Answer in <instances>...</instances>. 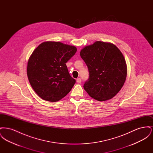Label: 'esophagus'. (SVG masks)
I'll use <instances>...</instances> for the list:
<instances>
[{"instance_id": "1", "label": "esophagus", "mask_w": 153, "mask_h": 153, "mask_svg": "<svg viewBox=\"0 0 153 153\" xmlns=\"http://www.w3.org/2000/svg\"><path fill=\"white\" fill-rule=\"evenodd\" d=\"M77 82H78V83H81V79H80V78H78V79H77Z\"/></svg>"}]
</instances>
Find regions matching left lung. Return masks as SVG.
<instances>
[{
	"instance_id": "left-lung-1",
	"label": "left lung",
	"mask_w": 153,
	"mask_h": 153,
	"mask_svg": "<svg viewBox=\"0 0 153 153\" xmlns=\"http://www.w3.org/2000/svg\"><path fill=\"white\" fill-rule=\"evenodd\" d=\"M80 56L89 76L84 88L91 97L102 102L114 97L123 86L127 65L123 55L114 44L102 41L84 47Z\"/></svg>"
}]
</instances>
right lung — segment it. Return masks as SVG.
<instances>
[{"label":"right lung","instance_id":"obj_1","mask_svg":"<svg viewBox=\"0 0 153 153\" xmlns=\"http://www.w3.org/2000/svg\"><path fill=\"white\" fill-rule=\"evenodd\" d=\"M77 51L74 46L59 42L40 44L30 57L27 74L30 85L43 100L55 102L62 99L76 82L66 63Z\"/></svg>","mask_w":153,"mask_h":153}]
</instances>
